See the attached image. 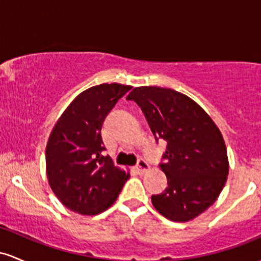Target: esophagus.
<instances>
[{
	"label": "esophagus",
	"mask_w": 261,
	"mask_h": 261,
	"mask_svg": "<svg viewBox=\"0 0 261 261\" xmlns=\"http://www.w3.org/2000/svg\"><path fill=\"white\" fill-rule=\"evenodd\" d=\"M136 169L139 174H144V172H146L149 169H150V166H149V164L146 163L144 159H139L138 163H137Z\"/></svg>",
	"instance_id": "1"
}]
</instances>
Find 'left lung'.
Returning a JSON list of instances; mask_svg holds the SVG:
<instances>
[{"mask_svg": "<svg viewBox=\"0 0 261 261\" xmlns=\"http://www.w3.org/2000/svg\"><path fill=\"white\" fill-rule=\"evenodd\" d=\"M142 108L155 139H164L160 168L168 187L151 196L155 210L174 222L191 221L215 203L227 181L229 164L221 130L184 93L156 86L134 87L127 96Z\"/></svg>", "mask_w": 261, "mask_h": 261, "instance_id": "1", "label": "left lung"}]
</instances>
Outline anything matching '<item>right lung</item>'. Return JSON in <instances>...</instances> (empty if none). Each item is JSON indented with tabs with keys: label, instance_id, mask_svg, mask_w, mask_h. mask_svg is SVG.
Listing matches in <instances>:
<instances>
[{
	"label": "right lung",
	"instance_id": "1",
	"mask_svg": "<svg viewBox=\"0 0 261 261\" xmlns=\"http://www.w3.org/2000/svg\"><path fill=\"white\" fill-rule=\"evenodd\" d=\"M129 90L128 85L116 83L85 90L67 106L49 136V185L61 203L76 213L95 216L106 211L129 178V172L102 155L101 137L106 116Z\"/></svg>",
	"mask_w": 261,
	"mask_h": 261
}]
</instances>
